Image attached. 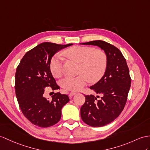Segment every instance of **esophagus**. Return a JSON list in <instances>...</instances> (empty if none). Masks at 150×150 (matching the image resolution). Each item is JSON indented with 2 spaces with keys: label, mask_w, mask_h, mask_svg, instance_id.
I'll list each match as a JSON object with an SVG mask.
<instances>
[{
  "label": "esophagus",
  "mask_w": 150,
  "mask_h": 150,
  "mask_svg": "<svg viewBox=\"0 0 150 150\" xmlns=\"http://www.w3.org/2000/svg\"><path fill=\"white\" fill-rule=\"evenodd\" d=\"M75 94H76V92H71L70 93H69V97H72L73 96H74Z\"/></svg>",
  "instance_id": "34e87169"
}]
</instances>
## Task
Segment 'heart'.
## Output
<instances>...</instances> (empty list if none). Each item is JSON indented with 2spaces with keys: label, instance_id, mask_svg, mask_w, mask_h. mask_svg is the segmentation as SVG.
<instances>
[{
  "label": "heart",
  "instance_id": "b5f03b06",
  "mask_svg": "<svg viewBox=\"0 0 150 150\" xmlns=\"http://www.w3.org/2000/svg\"><path fill=\"white\" fill-rule=\"evenodd\" d=\"M65 54L79 63V74L75 77L67 76L60 81V85L69 91H79L91 83H96L101 79L108 66V56L101 49L92 47L76 46L69 48ZM64 58L60 53H57L52 58L50 63V71L56 78L63 73Z\"/></svg>",
  "mask_w": 150,
  "mask_h": 150
}]
</instances>
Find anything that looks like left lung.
<instances>
[{"label":"left lung","mask_w":150,"mask_h":150,"mask_svg":"<svg viewBox=\"0 0 150 150\" xmlns=\"http://www.w3.org/2000/svg\"><path fill=\"white\" fill-rule=\"evenodd\" d=\"M100 47L108 56V66L99 81L90 88L97 94L85 96V103L81 108V117L87 125L103 127L110 123L123 110L127 103L131 78L125 57L117 47L104 41L97 40L82 43Z\"/></svg>","instance_id":"8db88e82"}]
</instances>
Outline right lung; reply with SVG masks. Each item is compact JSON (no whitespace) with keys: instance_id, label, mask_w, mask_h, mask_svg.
Returning a JSON list of instances; mask_svg holds the SVG:
<instances>
[{"instance_id":"1","label":"right lung","mask_w":150,"mask_h":150,"mask_svg":"<svg viewBox=\"0 0 150 150\" xmlns=\"http://www.w3.org/2000/svg\"><path fill=\"white\" fill-rule=\"evenodd\" d=\"M42 42L25 53L15 74V92L23 115L32 124L49 127L60 121L62 108L69 101L66 94L54 93L52 99L43 97L45 88H60L50 68V60L58 51L71 46Z\"/></svg>"}]
</instances>
